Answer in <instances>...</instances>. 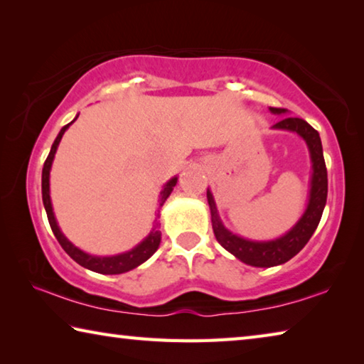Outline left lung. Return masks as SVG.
<instances>
[{"label": "left lung", "mask_w": 364, "mask_h": 364, "mask_svg": "<svg viewBox=\"0 0 364 364\" xmlns=\"http://www.w3.org/2000/svg\"><path fill=\"white\" fill-rule=\"evenodd\" d=\"M269 112L276 115H284L287 114V110L269 107ZM271 128L273 130L297 133L305 141L308 151H310L311 178L308 204L304 215H301L291 230L286 234H282L281 237L271 239V241H252V239L237 236V234L231 232L223 225L217 204H215L212 191L207 189V200L212 215V228L217 241L242 263L258 268L278 267V264L286 263L292 257L297 255L305 247V244L310 241L313 232L318 228L326 205V199H328V170H326L323 144L319 133L310 123L297 119V117H284V119L274 123Z\"/></svg>", "instance_id": "8db88e82"}]
</instances>
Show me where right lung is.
I'll return each mask as SVG.
<instances>
[{"instance_id": "add662e5", "label": "right lung", "mask_w": 364, "mask_h": 364, "mask_svg": "<svg viewBox=\"0 0 364 364\" xmlns=\"http://www.w3.org/2000/svg\"><path fill=\"white\" fill-rule=\"evenodd\" d=\"M77 117L70 123H67L65 127L60 128L58 138L54 139V143L51 146V151H49V156L46 157V162H45V165H43L41 194H43V205H45L49 226H51L54 236H56L59 244L63 245V249L78 264H82L83 268H88L91 271H95V273H101V274H122V273H127V271H130L133 268L139 267L141 263H144L147 258H151L154 255V252L159 249L160 236H162V232L159 231L157 220H156V225L152 226L151 232L147 234V236L138 245H134L132 250L123 252V254L110 255V257H100V255L86 254V252H83L82 249L75 247V245H73L69 241V239L64 236V232L60 231V228L58 225V220H56V217H54L53 204H51V196H49V171H51L53 160H54V156H56V151H58V146L60 143V139H63L67 128H69L72 123L77 120ZM176 181H178V176H173V178H171V180H168L167 183L164 184V188H162V191H160V196H159V208L162 207L165 204V200L168 199V196L171 194V191H173V188L176 186ZM157 217H159V215H157Z\"/></svg>"}]
</instances>
